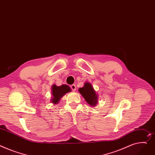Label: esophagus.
Wrapping results in <instances>:
<instances>
[{"label":"esophagus","instance_id":"esophagus-1","mask_svg":"<svg viewBox=\"0 0 155 155\" xmlns=\"http://www.w3.org/2000/svg\"><path fill=\"white\" fill-rule=\"evenodd\" d=\"M70 88H71V89L73 90V91H75L76 90V85H75V84H73V85H71V86H70Z\"/></svg>","mask_w":155,"mask_h":155}]
</instances>
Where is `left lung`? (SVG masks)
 <instances>
[{
    "mask_svg": "<svg viewBox=\"0 0 155 155\" xmlns=\"http://www.w3.org/2000/svg\"><path fill=\"white\" fill-rule=\"evenodd\" d=\"M79 92L84 97L86 101L91 106L96 105L98 99L96 92L90 83L85 84L84 87L79 88Z\"/></svg>",
    "mask_w": 155,
    "mask_h": 155,
    "instance_id": "8db88e82",
    "label": "left lung"
}]
</instances>
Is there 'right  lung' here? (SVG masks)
I'll list each match as a JSON object with an SVG mask.
<instances>
[{
	"label": "right lung",
	"mask_w": 155,
	"mask_h": 155,
	"mask_svg": "<svg viewBox=\"0 0 155 155\" xmlns=\"http://www.w3.org/2000/svg\"><path fill=\"white\" fill-rule=\"evenodd\" d=\"M70 91V88L67 85H62L60 87L54 85L52 86V92H51L53 95L51 102L54 104H57L61 97H63L65 94Z\"/></svg>",
	"instance_id": "1"
}]
</instances>
